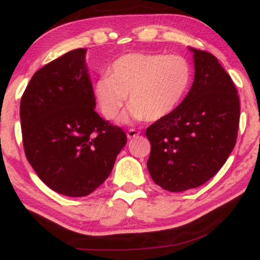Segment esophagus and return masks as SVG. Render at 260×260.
<instances>
[{
  "mask_svg": "<svg viewBox=\"0 0 260 260\" xmlns=\"http://www.w3.org/2000/svg\"><path fill=\"white\" fill-rule=\"evenodd\" d=\"M138 136H139V131L133 129V128L128 129V132H127V138L128 139H132V138H134V137H138Z\"/></svg>",
  "mask_w": 260,
  "mask_h": 260,
  "instance_id": "esophagus-1",
  "label": "esophagus"
}]
</instances>
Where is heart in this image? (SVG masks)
<instances>
[{
  "label": "heart",
  "mask_w": 260,
  "mask_h": 260,
  "mask_svg": "<svg viewBox=\"0 0 260 260\" xmlns=\"http://www.w3.org/2000/svg\"><path fill=\"white\" fill-rule=\"evenodd\" d=\"M193 67L182 55L131 52L113 61L109 76L95 83L94 95L101 113L115 120L128 96L124 121L162 120L187 98Z\"/></svg>",
  "instance_id": "heart-1"
}]
</instances>
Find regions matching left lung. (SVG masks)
Here are the masks:
<instances>
[{"mask_svg":"<svg viewBox=\"0 0 260 260\" xmlns=\"http://www.w3.org/2000/svg\"><path fill=\"white\" fill-rule=\"evenodd\" d=\"M194 80L181 106L145 131L151 144L147 166L157 186L183 192L210 180L237 139L240 98L228 72L211 53L189 47Z\"/></svg>","mask_w":260,"mask_h":260,"instance_id":"obj_1","label":"left lung"}]
</instances>
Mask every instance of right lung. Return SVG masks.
I'll use <instances>...</instances> for the list:
<instances>
[{"instance_id": "obj_1", "label": "right lung", "mask_w": 260, "mask_h": 260, "mask_svg": "<svg viewBox=\"0 0 260 260\" xmlns=\"http://www.w3.org/2000/svg\"><path fill=\"white\" fill-rule=\"evenodd\" d=\"M85 52L72 50L40 68L20 100L26 159L47 187L68 197L101 186L127 143L122 128L95 112Z\"/></svg>"}]
</instances>
